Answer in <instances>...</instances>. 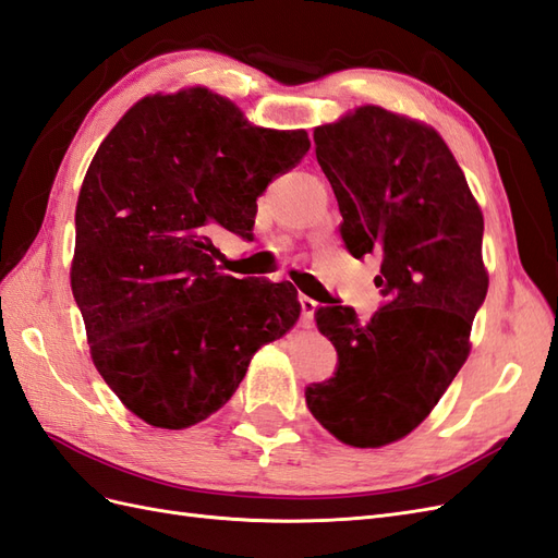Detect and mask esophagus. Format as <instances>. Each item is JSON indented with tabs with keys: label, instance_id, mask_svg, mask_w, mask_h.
<instances>
[{
	"label": "esophagus",
	"instance_id": "1",
	"mask_svg": "<svg viewBox=\"0 0 558 558\" xmlns=\"http://www.w3.org/2000/svg\"><path fill=\"white\" fill-rule=\"evenodd\" d=\"M299 304H302V325L311 327L313 325V313H316L318 302H313L311 296H299Z\"/></svg>",
	"mask_w": 558,
	"mask_h": 558
}]
</instances>
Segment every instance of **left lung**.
Here are the masks:
<instances>
[{
  "mask_svg": "<svg viewBox=\"0 0 558 558\" xmlns=\"http://www.w3.org/2000/svg\"><path fill=\"white\" fill-rule=\"evenodd\" d=\"M313 141L344 247L381 259V304L367 323L332 296L318 306L339 363L306 387V408L349 446L379 448L408 436L466 361L488 292L483 214L446 141L415 120L363 106Z\"/></svg>",
  "mask_w": 558,
  "mask_h": 558,
  "instance_id": "8db88e82",
  "label": "left lung"
}]
</instances>
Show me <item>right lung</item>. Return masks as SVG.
Listing matches in <instances>:
<instances>
[{
	"label": "right lung",
	"mask_w": 558,
	"mask_h": 558,
	"mask_svg": "<svg viewBox=\"0 0 558 558\" xmlns=\"http://www.w3.org/2000/svg\"><path fill=\"white\" fill-rule=\"evenodd\" d=\"M308 146L304 130L252 126L203 87L143 98L98 146L70 284L96 369L143 422L207 420L299 320L290 280L223 274L211 235L252 238L256 197Z\"/></svg>",
	"instance_id": "right-lung-1"
}]
</instances>
